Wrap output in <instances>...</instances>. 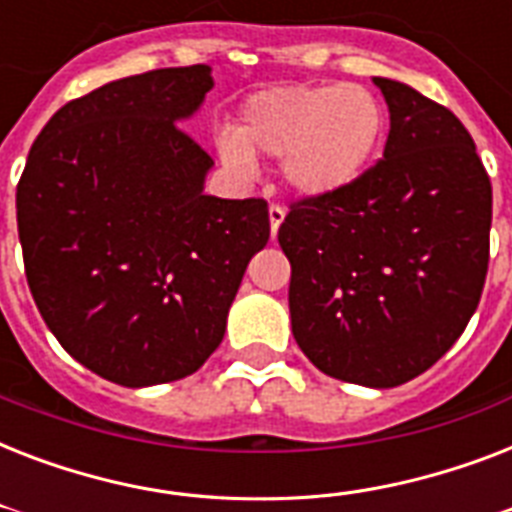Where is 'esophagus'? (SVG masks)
Instances as JSON below:
<instances>
[{"label":"esophagus","instance_id":"obj_1","mask_svg":"<svg viewBox=\"0 0 512 512\" xmlns=\"http://www.w3.org/2000/svg\"><path fill=\"white\" fill-rule=\"evenodd\" d=\"M284 217H287V209L281 207V204H271V209H268V220H271L273 239H276V233H279V225L284 223Z\"/></svg>","mask_w":512,"mask_h":512}]
</instances>
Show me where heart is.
<instances>
[{
	"mask_svg": "<svg viewBox=\"0 0 512 512\" xmlns=\"http://www.w3.org/2000/svg\"><path fill=\"white\" fill-rule=\"evenodd\" d=\"M385 111L358 84H287L249 95L220 159L252 172L255 156L281 159L284 180L303 199H332L364 177L380 151Z\"/></svg>",
	"mask_w": 512,
	"mask_h": 512,
	"instance_id": "b5f03b06",
	"label": "heart"
}]
</instances>
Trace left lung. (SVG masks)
Here are the masks:
<instances>
[{
	"mask_svg": "<svg viewBox=\"0 0 512 512\" xmlns=\"http://www.w3.org/2000/svg\"><path fill=\"white\" fill-rule=\"evenodd\" d=\"M382 159L332 199L292 204V335L321 372L396 388L436 364L484 292L492 183L462 122L393 79Z\"/></svg>",
	"mask_w": 512,
	"mask_h": 512,
	"instance_id": "obj_1",
	"label": "left lung"
}]
</instances>
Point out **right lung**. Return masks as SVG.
I'll use <instances>...</instances> for the list:
<instances>
[{
    "label": "right lung",
    "instance_id": "add662e5",
    "mask_svg": "<svg viewBox=\"0 0 512 512\" xmlns=\"http://www.w3.org/2000/svg\"><path fill=\"white\" fill-rule=\"evenodd\" d=\"M212 68H159L60 108L28 151L15 207L44 324L124 388L183 380L223 342L249 260L268 244L263 199L204 193L212 159L180 127Z\"/></svg>",
    "mask_w": 512,
    "mask_h": 512
}]
</instances>
